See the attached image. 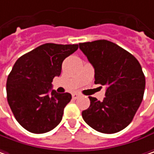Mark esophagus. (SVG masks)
Returning <instances> with one entry per match:
<instances>
[{"instance_id":"1","label":"esophagus","mask_w":154,"mask_h":154,"mask_svg":"<svg viewBox=\"0 0 154 154\" xmlns=\"http://www.w3.org/2000/svg\"><path fill=\"white\" fill-rule=\"evenodd\" d=\"M79 97H80V94H78V93H73L72 94V98L73 99H77Z\"/></svg>"}]
</instances>
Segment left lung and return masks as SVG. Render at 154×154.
Returning a JSON list of instances; mask_svg holds the SVG:
<instances>
[{
    "label": "left lung",
    "mask_w": 154,
    "mask_h": 154,
    "mask_svg": "<svg viewBox=\"0 0 154 154\" xmlns=\"http://www.w3.org/2000/svg\"><path fill=\"white\" fill-rule=\"evenodd\" d=\"M79 48L95 69V84L107 87L103 101L89 97L90 107L82 112L84 122L103 134L122 130L133 121L143 99L146 79L140 64L109 40L80 43Z\"/></svg>",
    "instance_id": "1"
}]
</instances>
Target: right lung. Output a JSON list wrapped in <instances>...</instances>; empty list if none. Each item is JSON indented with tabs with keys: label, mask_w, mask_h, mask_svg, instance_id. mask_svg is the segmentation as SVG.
<instances>
[{
	"label": "right lung",
	"mask_w": 154,
	"mask_h": 154,
	"mask_svg": "<svg viewBox=\"0 0 154 154\" xmlns=\"http://www.w3.org/2000/svg\"><path fill=\"white\" fill-rule=\"evenodd\" d=\"M77 48L78 45L44 44L15 62L7 80V98L25 129L44 134L60 123L71 95L51 90V82L61 74L64 58Z\"/></svg>",
	"instance_id": "1"
}]
</instances>
